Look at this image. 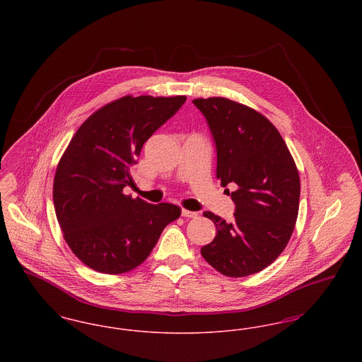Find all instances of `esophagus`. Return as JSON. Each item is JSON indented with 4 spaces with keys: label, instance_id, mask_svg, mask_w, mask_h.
Returning a JSON list of instances; mask_svg holds the SVG:
<instances>
[{
    "label": "esophagus",
    "instance_id": "34e87169",
    "mask_svg": "<svg viewBox=\"0 0 362 362\" xmlns=\"http://www.w3.org/2000/svg\"><path fill=\"white\" fill-rule=\"evenodd\" d=\"M182 216H183V217H186V218H195V217L198 216V213H197V211H189V210L183 209V210H182Z\"/></svg>",
    "mask_w": 362,
    "mask_h": 362
}]
</instances>
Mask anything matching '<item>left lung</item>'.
<instances>
[{"label": "left lung", "mask_w": 362, "mask_h": 362, "mask_svg": "<svg viewBox=\"0 0 362 362\" xmlns=\"http://www.w3.org/2000/svg\"><path fill=\"white\" fill-rule=\"evenodd\" d=\"M217 149V177L232 185L235 220L211 211L217 235L201 248L207 263L226 276L262 272L285 250L300 204V176L276 126L251 107L225 98L195 99ZM229 194V189H225Z\"/></svg>", "instance_id": "obj_1"}]
</instances>
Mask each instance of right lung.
<instances>
[{
	"label": "right lung",
	"mask_w": 362,
	"mask_h": 362,
	"mask_svg": "<svg viewBox=\"0 0 362 362\" xmlns=\"http://www.w3.org/2000/svg\"><path fill=\"white\" fill-rule=\"evenodd\" d=\"M186 96H123L93 112L61 157L52 186L57 220L73 254L103 274H123L152 252L180 217L173 204L124 195L144 144L173 117Z\"/></svg>",
	"instance_id": "obj_1"
}]
</instances>
